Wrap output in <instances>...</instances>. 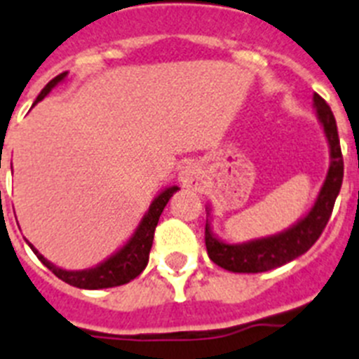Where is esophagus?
<instances>
[{"instance_id": "obj_1", "label": "esophagus", "mask_w": 359, "mask_h": 359, "mask_svg": "<svg viewBox=\"0 0 359 359\" xmlns=\"http://www.w3.org/2000/svg\"><path fill=\"white\" fill-rule=\"evenodd\" d=\"M179 182L184 188L197 189L202 182V171L198 170L197 164H186L179 173Z\"/></svg>"}]
</instances>
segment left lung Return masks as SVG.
Segmentation results:
<instances>
[{"instance_id":"8db88e82","label":"left lung","mask_w":359,"mask_h":359,"mask_svg":"<svg viewBox=\"0 0 359 359\" xmlns=\"http://www.w3.org/2000/svg\"><path fill=\"white\" fill-rule=\"evenodd\" d=\"M313 108L325 133L329 144L330 164L327 170L316 201L300 220L292 226L274 235L262 236V238L229 244L213 233L211 227V208L208 205V220H205V249L211 260L222 269L231 273H264L274 267H280L294 258L307 253L313 244L320 238L322 231L329 222L336 197H338L341 180H344V157L339 148L338 128H336L334 115L329 104L318 93L313 95Z\"/></svg>"}]
</instances>
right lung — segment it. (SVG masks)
Segmentation results:
<instances>
[{
  "label": "right lung",
  "instance_id": "add662e5",
  "mask_svg": "<svg viewBox=\"0 0 359 359\" xmlns=\"http://www.w3.org/2000/svg\"><path fill=\"white\" fill-rule=\"evenodd\" d=\"M67 76L68 72H65V74H59L57 77H54V79L50 81L48 85L41 90V93L37 95L34 104L43 101L59 83H63V81L67 79ZM177 189H179L177 186H170V188L162 189L157 197L151 201L148 211H146L144 217L141 218V222L135 227L133 235L130 236L115 253H111L106 260H102L97 266L90 267V269L68 271L63 269V267H57L55 264L46 260L30 242H27V244L30 245L34 255L43 262V266L48 267L57 278L70 283L74 287L108 289L117 287V285H124V283L132 282L133 278H137V276L144 271V267L148 266L149 249H151V244H154L155 227H157L162 211H164L166 204L170 202V198L173 197V193H177Z\"/></svg>",
  "mask_w": 359,
  "mask_h": 359
}]
</instances>
